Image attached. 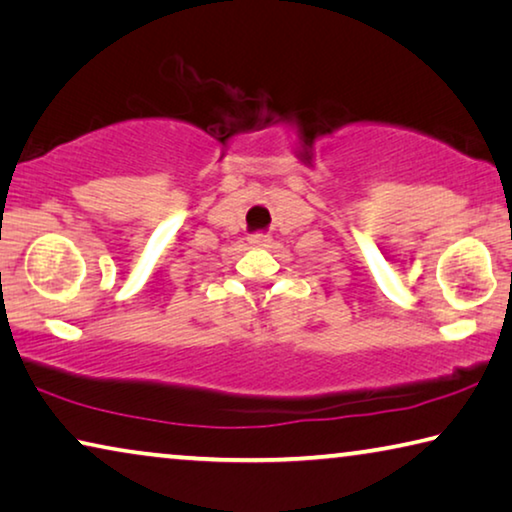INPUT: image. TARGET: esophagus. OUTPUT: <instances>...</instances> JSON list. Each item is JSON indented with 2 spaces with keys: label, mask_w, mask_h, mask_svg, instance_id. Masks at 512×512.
<instances>
[{
  "label": "esophagus",
  "mask_w": 512,
  "mask_h": 512,
  "mask_svg": "<svg viewBox=\"0 0 512 512\" xmlns=\"http://www.w3.org/2000/svg\"><path fill=\"white\" fill-rule=\"evenodd\" d=\"M272 242V238L267 236V233H254V236H249V245L251 247H267Z\"/></svg>",
  "instance_id": "esophagus-1"
}]
</instances>
